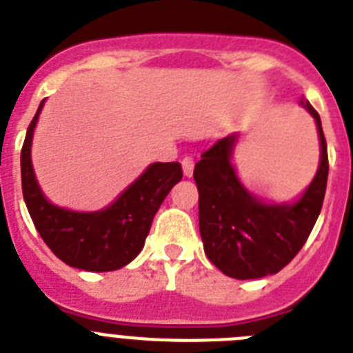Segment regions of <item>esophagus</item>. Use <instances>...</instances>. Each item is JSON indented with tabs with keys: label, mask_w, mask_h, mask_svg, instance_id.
<instances>
[{
	"label": "esophagus",
	"mask_w": 353,
	"mask_h": 353,
	"mask_svg": "<svg viewBox=\"0 0 353 353\" xmlns=\"http://www.w3.org/2000/svg\"><path fill=\"white\" fill-rule=\"evenodd\" d=\"M181 165H183V172H185L186 177H192L194 174V167H195V161L190 156H185V158L181 159Z\"/></svg>",
	"instance_id": "34e87169"
}]
</instances>
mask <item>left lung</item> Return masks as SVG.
<instances>
[{"label": "left lung", "instance_id": "obj_1", "mask_svg": "<svg viewBox=\"0 0 353 353\" xmlns=\"http://www.w3.org/2000/svg\"><path fill=\"white\" fill-rule=\"evenodd\" d=\"M320 134V167L304 195L293 204H265L236 176L231 154L236 134L214 142L195 163L199 229L208 259L232 279L277 274L304 247L323 206L329 156L320 115L309 103Z\"/></svg>", "mask_w": 353, "mask_h": 353}]
</instances>
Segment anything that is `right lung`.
Here are the masks:
<instances>
[{"instance_id": "right-lung-1", "label": "right lung", "mask_w": 353, "mask_h": 353, "mask_svg": "<svg viewBox=\"0 0 353 353\" xmlns=\"http://www.w3.org/2000/svg\"><path fill=\"white\" fill-rule=\"evenodd\" d=\"M30 122L21 149L23 197L35 229L51 252L65 265L87 272H113L131 263L143 249L161 202L183 179L177 161L152 163L106 210L81 213L58 208L44 197L33 174L32 139L42 110Z\"/></svg>"}]
</instances>
